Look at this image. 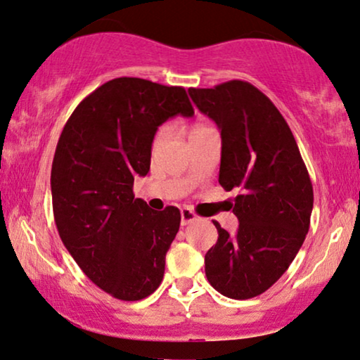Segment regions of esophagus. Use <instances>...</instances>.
Instances as JSON below:
<instances>
[{
    "label": "esophagus",
    "mask_w": 360,
    "mask_h": 360,
    "mask_svg": "<svg viewBox=\"0 0 360 360\" xmlns=\"http://www.w3.org/2000/svg\"><path fill=\"white\" fill-rule=\"evenodd\" d=\"M180 216H181V226H188V224H191L193 221H196V217H198L195 212L190 210V207H184L180 212Z\"/></svg>",
    "instance_id": "esophagus-1"
}]
</instances>
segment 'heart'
Segmentation results:
<instances>
[{
    "label": "heart",
    "mask_w": 360,
    "mask_h": 360,
    "mask_svg": "<svg viewBox=\"0 0 360 360\" xmlns=\"http://www.w3.org/2000/svg\"><path fill=\"white\" fill-rule=\"evenodd\" d=\"M210 128H211V127H207V124H205V123H195V124H191V127L188 128V138L196 136V134L206 131V129H210ZM165 133H167V128H165V127H160V128L158 129V131H155L154 138H153V149H158L159 146L164 143Z\"/></svg>",
    "instance_id": "heart-1"
}]
</instances>
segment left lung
Listing matches in <instances>:
<instances>
[{
    "instance_id": "left-lung-1",
    "label": "left lung",
    "mask_w": 360,
    "mask_h": 360,
    "mask_svg": "<svg viewBox=\"0 0 360 360\" xmlns=\"http://www.w3.org/2000/svg\"><path fill=\"white\" fill-rule=\"evenodd\" d=\"M188 92L221 129L219 184L238 190L231 205L238 231L231 237L214 221L219 237L205 257L206 278L229 299H252L299 253L310 227L314 186L289 124L262 91L233 79Z\"/></svg>"
}]
</instances>
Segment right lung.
<instances>
[{
	"label": "right lung",
	"mask_w": 360,
	"mask_h": 360,
	"mask_svg": "<svg viewBox=\"0 0 360 360\" xmlns=\"http://www.w3.org/2000/svg\"><path fill=\"white\" fill-rule=\"evenodd\" d=\"M179 86L117 77L97 87L68 120L51 164V201L68 252L94 284L120 300L159 288L180 211H154L134 198V176L150 167L158 128L191 117Z\"/></svg>",
	"instance_id": "1"
}]
</instances>
